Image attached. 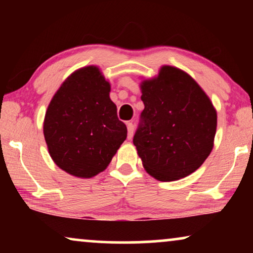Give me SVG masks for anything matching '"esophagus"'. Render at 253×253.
<instances>
[{"label":"esophagus","mask_w":253,"mask_h":253,"mask_svg":"<svg viewBox=\"0 0 253 253\" xmlns=\"http://www.w3.org/2000/svg\"><path fill=\"white\" fill-rule=\"evenodd\" d=\"M126 127H127V139H131V138H132V136H133V131H134L133 123L127 122Z\"/></svg>","instance_id":"obj_1"}]
</instances>
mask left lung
<instances>
[{
  "instance_id": "left-lung-1",
  "label": "left lung",
  "mask_w": 253,
  "mask_h": 253,
  "mask_svg": "<svg viewBox=\"0 0 253 253\" xmlns=\"http://www.w3.org/2000/svg\"><path fill=\"white\" fill-rule=\"evenodd\" d=\"M140 87L145 108L133 145L144 168L162 182L196 171L215 137L216 112L210 98L188 74L169 65Z\"/></svg>"
}]
</instances>
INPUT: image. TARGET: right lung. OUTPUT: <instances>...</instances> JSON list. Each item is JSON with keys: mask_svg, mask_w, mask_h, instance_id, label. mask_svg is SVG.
Instances as JSON below:
<instances>
[{"mask_svg": "<svg viewBox=\"0 0 253 253\" xmlns=\"http://www.w3.org/2000/svg\"><path fill=\"white\" fill-rule=\"evenodd\" d=\"M109 92V83L91 65L69 76L48 106L43 122L48 151L58 167L76 177L105 170L126 138Z\"/></svg>", "mask_w": 253, "mask_h": 253, "instance_id": "right-lung-1", "label": "right lung"}]
</instances>
